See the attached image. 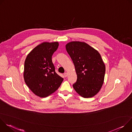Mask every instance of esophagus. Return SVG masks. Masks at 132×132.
<instances>
[{"instance_id": "1", "label": "esophagus", "mask_w": 132, "mask_h": 132, "mask_svg": "<svg viewBox=\"0 0 132 132\" xmlns=\"http://www.w3.org/2000/svg\"><path fill=\"white\" fill-rule=\"evenodd\" d=\"M64 75V76H65V77H66L68 76V73H67V72H65Z\"/></svg>"}]
</instances>
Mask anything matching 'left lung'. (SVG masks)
I'll return each mask as SVG.
<instances>
[{"instance_id": "8db88e82", "label": "left lung", "mask_w": 132, "mask_h": 132, "mask_svg": "<svg viewBox=\"0 0 132 132\" xmlns=\"http://www.w3.org/2000/svg\"><path fill=\"white\" fill-rule=\"evenodd\" d=\"M66 49L73 63L77 76L73 88L85 98L95 96L104 82L105 66L100 53L84 42L72 41Z\"/></svg>"}]
</instances>
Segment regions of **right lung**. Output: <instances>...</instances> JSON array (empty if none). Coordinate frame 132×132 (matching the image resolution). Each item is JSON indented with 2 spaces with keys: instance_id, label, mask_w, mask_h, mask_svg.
I'll use <instances>...</instances> for the list:
<instances>
[{
  "instance_id": "add662e5",
  "label": "right lung",
  "mask_w": 132,
  "mask_h": 132,
  "mask_svg": "<svg viewBox=\"0 0 132 132\" xmlns=\"http://www.w3.org/2000/svg\"><path fill=\"white\" fill-rule=\"evenodd\" d=\"M59 45L58 42H43L34 48L25 60L24 81L33 93L41 98L57 90L64 80L55 71L52 60Z\"/></svg>"
}]
</instances>
